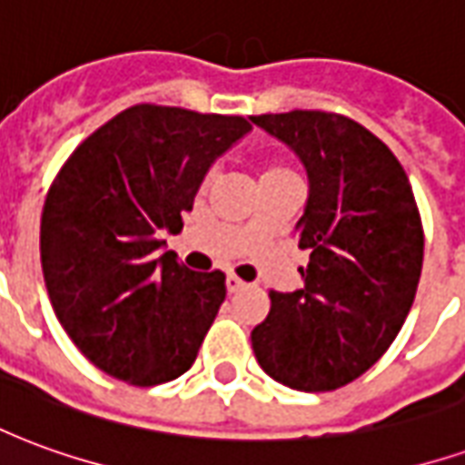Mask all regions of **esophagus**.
<instances>
[{"label": "esophagus", "mask_w": 465, "mask_h": 465, "mask_svg": "<svg viewBox=\"0 0 465 465\" xmlns=\"http://www.w3.org/2000/svg\"><path fill=\"white\" fill-rule=\"evenodd\" d=\"M243 286H246V283H243L239 276H233V273H229V276H226V292H229V293L242 292Z\"/></svg>", "instance_id": "34e87169"}]
</instances>
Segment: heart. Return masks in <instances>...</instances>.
Instances as JSON below:
<instances>
[{
    "label": "heart",
    "instance_id": "b5f03b06",
    "mask_svg": "<svg viewBox=\"0 0 465 465\" xmlns=\"http://www.w3.org/2000/svg\"><path fill=\"white\" fill-rule=\"evenodd\" d=\"M282 173H292L286 166H279V163H273V166H269V169H263L262 179L263 176H282Z\"/></svg>",
    "mask_w": 465,
    "mask_h": 465
}]
</instances>
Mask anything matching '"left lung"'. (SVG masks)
Wrapping results in <instances>:
<instances>
[{"mask_svg":"<svg viewBox=\"0 0 465 465\" xmlns=\"http://www.w3.org/2000/svg\"><path fill=\"white\" fill-rule=\"evenodd\" d=\"M302 159L309 202L296 222L309 252L303 286L269 292L252 331L256 361L296 391H333L386 353L411 312L423 266V226L409 176L379 136L349 116H252Z\"/></svg>","mask_w":465,"mask_h":465,"instance_id":"1","label":"left lung"}]
</instances>
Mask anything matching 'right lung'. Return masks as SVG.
<instances>
[{"mask_svg": "<svg viewBox=\"0 0 465 465\" xmlns=\"http://www.w3.org/2000/svg\"><path fill=\"white\" fill-rule=\"evenodd\" d=\"M252 116L136 104L99 126L46 193L39 252L56 319L86 359L132 386L182 376L226 299L222 272L163 249L203 176Z\"/></svg>", "mask_w": 465, "mask_h": 465, "instance_id": "1", "label": "right lung"}]
</instances>
